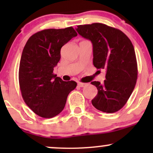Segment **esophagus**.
<instances>
[{
    "instance_id": "1",
    "label": "esophagus",
    "mask_w": 153,
    "mask_h": 153,
    "mask_svg": "<svg viewBox=\"0 0 153 153\" xmlns=\"http://www.w3.org/2000/svg\"><path fill=\"white\" fill-rule=\"evenodd\" d=\"M78 85L79 87H84V86H85V85H87V83H84V82H78Z\"/></svg>"
}]
</instances>
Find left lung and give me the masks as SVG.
Here are the masks:
<instances>
[{
  "label": "left lung",
  "instance_id": "8db88e82",
  "mask_svg": "<svg viewBox=\"0 0 153 153\" xmlns=\"http://www.w3.org/2000/svg\"><path fill=\"white\" fill-rule=\"evenodd\" d=\"M76 31L93 45L94 65L106 71L103 83L91 82L98 89L93 106L106 113H114L125 105L137 79V64L134 47L119 29L94 23L77 26Z\"/></svg>",
  "mask_w": 153,
  "mask_h": 153
}]
</instances>
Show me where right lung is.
Listing matches in <instances>:
<instances>
[{
	"instance_id": "right-lung-1",
	"label": "right lung",
	"mask_w": 153,
	"mask_h": 153,
	"mask_svg": "<svg viewBox=\"0 0 153 153\" xmlns=\"http://www.w3.org/2000/svg\"><path fill=\"white\" fill-rule=\"evenodd\" d=\"M78 34L72 26L38 31L29 37L23 50L19 80L24 102L43 118L58 115L77 82L63 81L53 73L60 59L62 47Z\"/></svg>"
}]
</instances>
